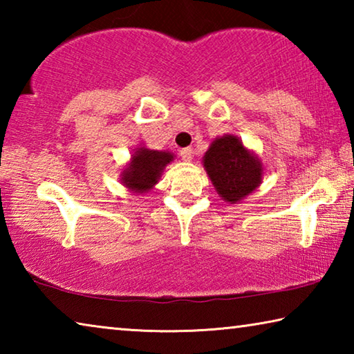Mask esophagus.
<instances>
[{
  "label": "esophagus",
  "mask_w": 354,
  "mask_h": 354,
  "mask_svg": "<svg viewBox=\"0 0 354 354\" xmlns=\"http://www.w3.org/2000/svg\"><path fill=\"white\" fill-rule=\"evenodd\" d=\"M179 154H181V158L184 160H192V158H194V148H190V147L183 148L181 151H179Z\"/></svg>",
  "instance_id": "34e87169"
}]
</instances>
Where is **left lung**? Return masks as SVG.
I'll list each match as a JSON object with an SVG mask.
<instances>
[{
	"mask_svg": "<svg viewBox=\"0 0 354 354\" xmlns=\"http://www.w3.org/2000/svg\"><path fill=\"white\" fill-rule=\"evenodd\" d=\"M203 162L215 190L231 205L245 198L261 184V160L251 154L236 136L215 139Z\"/></svg>",
	"mask_w": 354,
	"mask_h": 354,
	"instance_id": "left-lung-1",
	"label": "left lung"
}]
</instances>
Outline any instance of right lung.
<instances>
[{
  "mask_svg": "<svg viewBox=\"0 0 354 354\" xmlns=\"http://www.w3.org/2000/svg\"><path fill=\"white\" fill-rule=\"evenodd\" d=\"M171 160L173 154L167 151L139 148L133 154L128 169L122 173V181L128 189L143 194L158 183L160 171Z\"/></svg>",
  "mask_w": 354,
  "mask_h": 354,
  "instance_id": "add662e5",
  "label": "right lung"
}]
</instances>
